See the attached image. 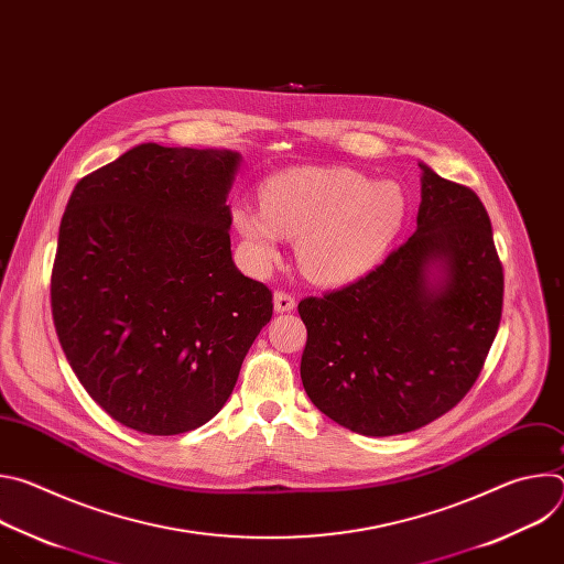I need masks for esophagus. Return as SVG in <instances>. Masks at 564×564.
I'll return each instance as SVG.
<instances>
[{"label":"esophagus","instance_id":"1","mask_svg":"<svg viewBox=\"0 0 564 564\" xmlns=\"http://www.w3.org/2000/svg\"><path fill=\"white\" fill-rule=\"evenodd\" d=\"M294 305H296V299L290 292H285V290L274 292V310L276 312H292Z\"/></svg>","mask_w":564,"mask_h":564}]
</instances>
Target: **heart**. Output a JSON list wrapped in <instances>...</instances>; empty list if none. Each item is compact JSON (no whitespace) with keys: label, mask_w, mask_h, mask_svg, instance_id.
Returning <instances> with one entry per match:
<instances>
[{"label":"heart","mask_w":564,"mask_h":564,"mask_svg":"<svg viewBox=\"0 0 564 564\" xmlns=\"http://www.w3.org/2000/svg\"><path fill=\"white\" fill-rule=\"evenodd\" d=\"M261 207L231 205V225L257 270L279 259L281 238L296 240L301 270L316 283L344 285L368 274L406 220L409 200L394 181L348 167H292L259 187Z\"/></svg>","instance_id":"b5f03b06"}]
</instances>
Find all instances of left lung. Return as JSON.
Returning <instances> with one entry per match:
<instances>
[{"instance_id":"obj_1","label":"left lung","mask_w":564,"mask_h":564,"mask_svg":"<svg viewBox=\"0 0 564 564\" xmlns=\"http://www.w3.org/2000/svg\"><path fill=\"white\" fill-rule=\"evenodd\" d=\"M422 167L417 229L359 281L307 296L301 381L368 437L417 431L475 383L502 316L505 274L477 194Z\"/></svg>"}]
</instances>
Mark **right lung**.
Returning a JSON list of instances; mask_svg holds the SVG:
<instances>
[{"mask_svg": "<svg viewBox=\"0 0 564 564\" xmlns=\"http://www.w3.org/2000/svg\"><path fill=\"white\" fill-rule=\"evenodd\" d=\"M238 167L229 149L144 142L68 198L51 276L55 333L91 399L133 431L209 422L272 318L270 288L231 261Z\"/></svg>", "mask_w": 564, "mask_h": 564, "instance_id": "add662e5", "label": "right lung"}]
</instances>
